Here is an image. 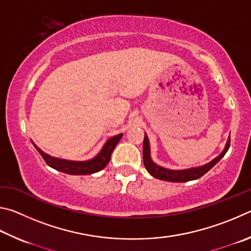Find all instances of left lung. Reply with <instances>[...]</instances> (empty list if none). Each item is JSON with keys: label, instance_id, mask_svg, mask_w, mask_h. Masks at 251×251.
<instances>
[{"label": "left lung", "instance_id": "left-lung-1", "mask_svg": "<svg viewBox=\"0 0 251 251\" xmlns=\"http://www.w3.org/2000/svg\"><path fill=\"white\" fill-rule=\"evenodd\" d=\"M230 146V135L228 138L226 146L224 148L223 152L218 156L215 157L208 163L204 165L196 166V168H191V169H184V170H171L163 168V166L157 165L154 161L152 160L151 157V148H150V142H149V138L147 133L144 134V140H143V163L144 166L149 173H150L153 177L162 179V181H168V182H174V183H183V182H188L193 181V179H197L203 176L205 173H207L208 171L213 168L215 164H217L219 161H221L224 155L226 154Z\"/></svg>", "mask_w": 251, "mask_h": 251}]
</instances>
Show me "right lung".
<instances>
[{"label":"right lung","mask_w":251,"mask_h":251,"mask_svg":"<svg viewBox=\"0 0 251 251\" xmlns=\"http://www.w3.org/2000/svg\"><path fill=\"white\" fill-rule=\"evenodd\" d=\"M122 135L123 133L114 135V137L108 139L107 142L103 144L102 149H101L98 154L87 161H70L51 156L50 154H47V153L43 152L41 149L36 147V144L33 141L32 143L34 144V147L37 149L39 154L43 156V159L45 160L46 163L50 165V168L59 171V172L70 175H87L99 172V171L103 170L105 166H107L114 148H116L118 142L120 141Z\"/></svg>","instance_id":"1"}]
</instances>
